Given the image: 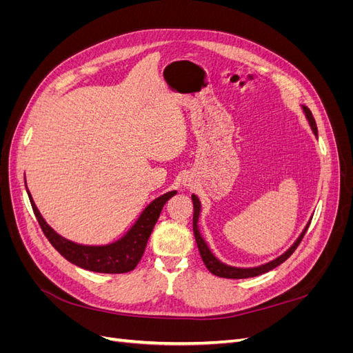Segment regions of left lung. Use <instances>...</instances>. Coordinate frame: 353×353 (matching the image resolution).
Returning a JSON list of instances; mask_svg holds the SVG:
<instances>
[{"label":"left lung","mask_w":353,"mask_h":353,"mask_svg":"<svg viewBox=\"0 0 353 353\" xmlns=\"http://www.w3.org/2000/svg\"><path fill=\"white\" fill-rule=\"evenodd\" d=\"M303 113H305V117L306 121L309 123V126H311V130L314 132V135L318 138V130H316V123H315V119L314 116L311 113V110H309L306 105H301ZM191 200H193V205H194V215H193V231H194V237H196V241H197V248H199V252H200V256L203 262H205L206 268L213 274V275H218V276H222V279H250V276H258L261 274H265L274 268H276V266L281 265L287 258H290V254L296 250V248L299 245V243L302 241L305 232L307 231L309 228V223H311V219L307 221L306 227L303 228V231L301 232V236H299L296 239V241L288 248L283 254H280L279 258H275L270 262L266 263H262V265H258V266H252V268H240V266H231V265H227L225 262L219 261L215 254H213V252L210 250V248L208 245L206 240L203 239L201 232H200V228H199V219H200V213H201V203L199 200V197L196 194H191Z\"/></svg>","instance_id":"left-lung-1"}]
</instances>
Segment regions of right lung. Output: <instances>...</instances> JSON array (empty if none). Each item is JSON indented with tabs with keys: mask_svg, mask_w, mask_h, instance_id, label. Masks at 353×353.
Segmentation results:
<instances>
[{
	"mask_svg": "<svg viewBox=\"0 0 353 353\" xmlns=\"http://www.w3.org/2000/svg\"><path fill=\"white\" fill-rule=\"evenodd\" d=\"M26 191L39 225L42 231H44L48 241L52 244V248L63 258H66L73 265L79 266V268L101 274H123L135 268L143 258L147 241L150 239V234L156 225L165 203L176 194V191L172 190L154 199L150 205H147V208L141 212V215L138 216L134 225L119 240L101 245H88L70 241L52 230L47 221L42 218L28 187Z\"/></svg>",
	"mask_w": 353,
	"mask_h": 353,
	"instance_id": "1",
	"label": "right lung"
}]
</instances>
